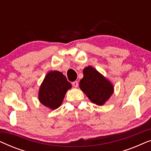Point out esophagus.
<instances>
[{"label": "esophagus", "instance_id": "34e87169", "mask_svg": "<svg viewBox=\"0 0 151 151\" xmlns=\"http://www.w3.org/2000/svg\"><path fill=\"white\" fill-rule=\"evenodd\" d=\"M72 85H73L74 87L77 88L78 86V82L77 81H74V82H72Z\"/></svg>", "mask_w": 151, "mask_h": 151}]
</instances>
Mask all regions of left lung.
Here are the masks:
<instances>
[{"instance_id":"obj_1","label":"left lung","mask_w":151,"mask_h":151,"mask_svg":"<svg viewBox=\"0 0 151 151\" xmlns=\"http://www.w3.org/2000/svg\"><path fill=\"white\" fill-rule=\"evenodd\" d=\"M83 75L79 84L80 89L92 102L102 106L113 93L112 83L91 66L84 68Z\"/></svg>"}]
</instances>
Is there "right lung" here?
I'll list each match as a JSON object with an SVG mask.
<instances>
[{"instance_id":"right-lung-1","label":"right lung","mask_w":151,"mask_h":151,"mask_svg":"<svg viewBox=\"0 0 151 151\" xmlns=\"http://www.w3.org/2000/svg\"><path fill=\"white\" fill-rule=\"evenodd\" d=\"M71 86L63 73L51 71L45 76L40 86L39 101L52 110L56 109L61 105L66 93Z\"/></svg>"}]
</instances>
